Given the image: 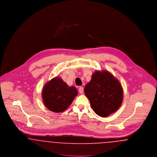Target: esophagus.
Listing matches in <instances>:
<instances>
[{"label": "esophagus", "mask_w": 157, "mask_h": 157, "mask_svg": "<svg viewBox=\"0 0 157 157\" xmlns=\"http://www.w3.org/2000/svg\"><path fill=\"white\" fill-rule=\"evenodd\" d=\"M79 92L80 93V94H83V87H79Z\"/></svg>", "instance_id": "34e87169"}]
</instances>
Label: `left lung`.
<instances>
[{
    "label": "left lung",
    "instance_id": "left-lung-1",
    "mask_svg": "<svg viewBox=\"0 0 157 157\" xmlns=\"http://www.w3.org/2000/svg\"><path fill=\"white\" fill-rule=\"evenodd\" d=\"M90 106L98 115L106 117L122 104L124 93L120 81L106 71H97L84 88Z\"/></svg>",
    "mask_w": 157,
    "mask_h": 157
}]
</instances>
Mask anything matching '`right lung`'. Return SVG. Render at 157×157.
<instances>
[{
  "label": "right lung",
  "instance_id": "add662e5",
  "mask_svg": "<svg viewBox=\"0 0 157 157\" xmlns=\"http://www.w3.org/2000/svg\"><path fill=\"white\" fill-rule=\"evenodd\" d=\"M77 95L74 86H69L60 78L55 77L45 84L42 97L48 109L59 113L66 110Z\"/></svg>",
  "mask_w": 157,
  "mask_h": 157
}]
</instances>
